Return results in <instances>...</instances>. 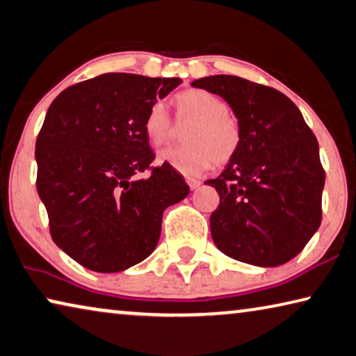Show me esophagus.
<instances>
[{
    "label": "esophagus",
    "instance_id": "obj_1",
    "mask_svg": "<svg viewBox=\"0 0 356 356\" xmlns=\"http://www.w3.org/2000/svg\"><path fill=\"white\" fill-rule=\"evenodd\" d=\"M185 180H187L188 187H190L191 190L198 188V187H200V185H201V180H200V179H195V177H185Z\"/></svg>",
    "mask_w": 356,
    "mask_h": 356
}]
</instances>
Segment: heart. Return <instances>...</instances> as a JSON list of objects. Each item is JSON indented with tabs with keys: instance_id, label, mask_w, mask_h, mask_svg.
I'll return each instance as SVG.
<instances>
[{
	"instance_id": "heart-1",
	"label": "heart",
	"mask_w": 356,
	"mask_h": 356,
	"mask_svg": "<svg viewBox=\"0 0 356 356\" xmlns=\"http://www.w3.org/2000/svg\"><path fill=\"white\" fill-rule=\"evenodd\" d=\"M176 120L190 123L184 134L187 144L163 149L158 161L185 176H198L212 163L223 166L238 154L242 144V125L218 95L204 88H188L172 98ZM144 133L152 145L166 144L174 134V122L166 106L155 101L144 118Z\"/></svg>"
}]
</instances>
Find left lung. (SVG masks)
Returning a JSON list of instances; mask_svg holds the SVG:
<instances>
[{
  "instance_id": "obj_1",
  "label": "left lung",
  "mask_w": 356,
  "mask_h": 356,
  "mask_svg": "<svg viewBox=\"0 0 356 356\" xmlns=\"http://www.w3.org/2000/svg\"><path fill=\"white\" fill-rule=\"evenodd\" d=\"M191 86L220 95L242 125V144L217 179L220 204L211 233L225 255L255 266H280L300 253L321 223L325 169L318 143L293 101L238 76Z\"/></svg>"
}]
</instances>
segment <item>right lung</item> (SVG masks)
Returning <instances> with one entry per match:
<instances>
[{
  "mask_svg": "<svg viewBox=\"0 0 356 356\" xmlns=\"http://www.w3.org/2000/svg\"><path fill=\"white\" fill-rule=\"evenodd\" d=\"M179 77L107 72L67 87L36 139V187L50 236L90 270L118 273L156 247L165 209L188 195L184 177L155 154L144 118ZM149 172L147 178L137 179Z\"/></svg>",
  "mask_w": 356,
  "mask_h": 356,
  "instance_id": "add662e5",
  "label": "right lung"
}]
</instances>
